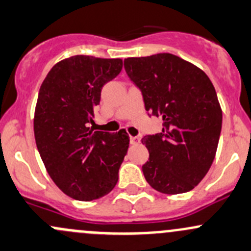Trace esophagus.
<instances>
[{
  "mask_svg": "<svg viewBox=\"0 0 251 251\" xmlns=\"http://www.w3.org/2000/svg\"><path fill=\"white\" fill-rule=\"evenodd\" d=\"M130 142L131 144H138L141 142V139H139V137H131Z\"/></svg>",
  "mask_w": 251,
  "mask_h": 251,
  "instance_id": "obj_1",
  "label": "esophagus"
}]
</instances>
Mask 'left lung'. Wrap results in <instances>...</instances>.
<instances>
[{"label":"left lung","mask_w":251,"mask_h":251,"mask_svg":"<svg viewBox=\"0 0 251 251\" xmlns=\"http://www.w3.org/2000/svg\"><path fill=\"white\" fill-rule=\"evenodd\" d=\"M126 73L142 91L146 110L162 118V131L143 137L146 180L162 194L192 190L214 161L223 112L208 75L173 54L128 57Z\"/></svg>","instance_id":"8db88e82"}]
</instances>
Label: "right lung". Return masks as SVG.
<instances>
[{"instance_id": "right-lung-1", "label": "right lung", "mask_w": 251, "mask_h": 251, "mask_svg": "<svg viewBox=\"0 0 251 251\" xmlns=\"http://www.w3.org/2000/svg\"><path fill=\"white\" fill-rule=\"evenodd\" d=\"M121 68V59L75 55L57 62L39 89L33 119L37 149L57 188L78 201L112 191L127 152L125 130L89 127L102 88Z\"/></svg>"}]
</instances>
